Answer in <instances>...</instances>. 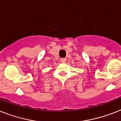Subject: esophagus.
<instances>
[{"instance_id":"34e87169","label":"esophagus","mask_w":121,"mask_h":121,"mask_svg":"<svg viewBox=\"0 0 121 121\" xmlns=\"http://www.w3.org/2000/svg\"><path fill=\"white\" fill-rule=\"evenodd\" d=\"M60 60L61 62H65L66 61V58H62L60 59Z\"/></svg>"}]
</instances>
